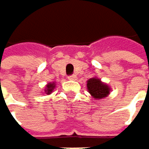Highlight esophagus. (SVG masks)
Here are the masks:
<instances>
[{"label":"esophagus","instance_id":"1","mask_svg":"<svg viewBox=\"0 0 149 149\" xmlns=\"http://www.w3.org/2000/svg\"><path fill=\"white\" fill-rule=\"evenodd\" d=\"M68 79H70V80H77V76L76 75H70V76H68Z\"/></svg>","mask_w":149,"mask_h":149}]
</instances>
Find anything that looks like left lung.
Listing matches in <instances>:
<instances>
[{"instance_id": "obj_1", "label": "left lung", "mask_w": 149, "mask_h": 149, "mask_svg": "<svg viewBox=\"0 0 149 149\" xmlns=\"http://www.w3.org/2000/svg\"><path fill=\"white\" fill-rule=\"evenodd\" d=\"M87 90L89 93L94 98L95 100H101L107 97L110 93L111 88L101 82L100 79L97 77L92 78L87 81Z\"/></svg>"}]
</instances>
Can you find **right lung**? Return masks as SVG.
I'll use <instances>...</instances> for the list:
<instances>
[{
    "mask_svg": "<svg viewBox=\"0 0 149 149\" xmlns=\"http://www.w3.org/2000/svg\"><path fill=\"white\" fill-rule=\"evenodd\" d=\"M55 86H56V85H55V83H49L47 86H46V88H45V93H46V94H50L51 93H52V91H53V89L55 88Z\"/></svg>",
    "mask_w": 149,
    "mask_h": 149,
    "instance_id": "add662e5",
    "label": "right lung"
}]
</instances>
